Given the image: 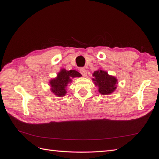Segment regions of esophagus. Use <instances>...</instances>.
Here are the masks:
<instances>
[{
  "label": "esophagus",
  "instance_id": "esophagus-1",
  "mask_svg": "<svg viewBox=\"0 0 159 159\" xmlns=\"http://www.w3.org/2000/svg\"><path fill=\"white\" fill-rule=\"evenodd\" d=\"M80 74L83 75V76H87V71H86V69L85 68H81L80 69Z\"/></svg>",
  "mask_w": 159,
  "mask_h": 159
}]
</instances>
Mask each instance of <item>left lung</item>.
<instances>
[{
  "label": "left lung",
  "mask_w": 159,
  "mask_h": 159,
  "mask_svg": "<svg viewBox=\"0 0 159 159\" xmlns=\"http://www.w3.org/2000/svg\"><path fill=\"white\" fill-rule=\"evenodd\" d=\"M92 79L95 86L98 87V92L101 95H107L114 93L117 88L118 80L115 76L108 74L106 71L98 69L93 74Z\"/></svg>",
  "instance_id": "1"
}]
</instances>
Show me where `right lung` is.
<instances>
[{
  "label": "right lung",
  "mask_w": 159,
  "mask_h": 159,
  "mask_svg": "<svg viewBox=\"0 0 159 159\" xmlns=\"http://www.w3.org/2000/svg\"><path fill=\"white\" fill-rule=\"evenodd\" d=\"M80 76L81 74L76 70L67 71L65 69H61L60 71L57 74V77L49 81L51 92L57 97H64L67 93V85L71 83L72 79Z\"/></svg>",
  "instance_id": "add662e5"
}]
</instances>
